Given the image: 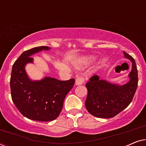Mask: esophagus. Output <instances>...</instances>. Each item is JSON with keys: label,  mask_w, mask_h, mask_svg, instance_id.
I'll return each mask as SVG.
<instances>
[{"label": "esophagus", "mask_w": 146, "mask_h": 146, "mask_svg": "<svg viewBox=\"0 0 146 146\" xmlns=\"http://www.w3.org/2000/svg\"><path fill=\"white\" fill-rule=\"evenodd\" d=\"M84 82V79L82 76H78L77 77L76 80L75 84L76 86H79V85L82 84Z\"/></svg>", "instance_id": "34e87169"}]
</instances>
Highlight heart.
Returning <instances> with one entry per match:
<instances>
[{"label": "heart", "mask_w": 146, "mask_h": 146, "mask_svg": "<svg viewBox=\"0 0 146 146\" xmlns=\"http://www.w3.org/2000/svg\"><path fill=\"white\" fill-rule=\"evenodd\" d=\"M94 60V57L92 56H85L82 58L81 60V63L82 65H87L90 64L91 62Z\"/></svg>", "instance_id": "b5f03b06"}]
</instances>
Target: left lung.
<instances>
[{
    "label": "left lung",
    "instance_id": "left-lung-1",
    "mask_svg": "<svg viewBox=\"0 0 146 146\" xmlns=\"http://www.w3.org/2000/svg\"><path fill=\"white\" fill-rule=\"evenodd\" d=\"M125 58L131 62L129 80L124 84H113L95 75L86 84L88 96L85 106L94 116L111 118L128 106L132 100L137 87V70L134 59L123 51Z\"/></svg>",
    "mask_w": 146,
    "mask_h": 146
}]
</instances>
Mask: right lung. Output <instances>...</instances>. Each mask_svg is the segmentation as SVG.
Here are the masks:
<instances>
[{
  "label": "right lung",
  "mask_w": 146,
  "mask_h": 146,
  "mask_svg": "<svg viewBox=\"0 0 146 146\" xmlns=\"http://www.w3.org/2000/svg\"><path fill=\"white\" fill-rule=\"evenodd\" d=\"M50 49L48 46H39L24 52L12 68V100L24 116L35 121H48L56 118L62 109L65 97L74 84V78L61 81L45 76L34 80L29 76L25 67L28 64H34L32 56Z\"/></svg>",
  "instance_id": "add662e5"
}]
</instances>
